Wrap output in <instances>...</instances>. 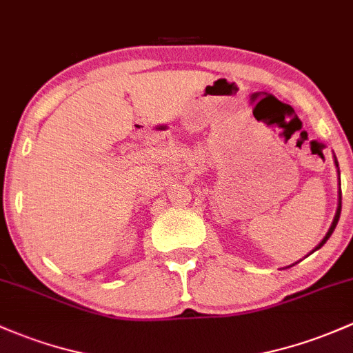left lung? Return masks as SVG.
Masks as SVG:
<instances>
[{
  "instance_id": "obj_1",
  "label": "left lung",
  "mask_w": 353,
  "mask_h": 353,
  "mask_svg": "<svg viewBox=\"0 0 353 353\" xmlns=\"http://www.w3.org/2000/svg\"><path fill=\"white\" fill-rule=\"evenodd\" d=\"M333 158H335V166H336V172H339V205H336V212H335V217H333V221H332V225H330L328 232H327V234H325V237H323V239H321V241H320V244H318V245H316V248H314V249H313V251H312V252H310V254H313L314 251H318V249H320V248H321V245H323V244H325V242H327V241H328V239H330V236H332V234H333V230H335L336 223H339V219H340V212H342V188H340V170H339V161H336V157H335V154H333ZM310 254H308V256H310ZM294 264H296V263H294ZM294 264H291V266H294ZM291 266H288V268H291Z\"/></svg>"
}]
</instances>
